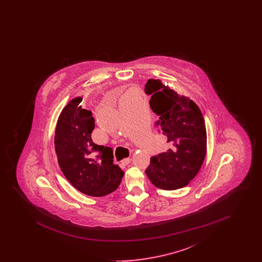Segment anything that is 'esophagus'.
<instances>
[{"label":"esophagus","mask_w":262,"mask_h":262,"mask_svg":"<svg viewBox=\"0 0 262 262\" xmlns=\"http://www.w3.org/2000/svg\"><path fill=\"white\" fill-rule=\"evenodd\" d=\"M121 163H122L123 165H127V164L130 163V159H129V158H125V159L122 160V162Z\"/></svg>","instance_id":"obj_1"}]
</instances>
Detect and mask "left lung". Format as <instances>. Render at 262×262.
Wrapping results in <instances>:
<instances>
[{
  "label": "left lung",
  "mask_w": 262,
  "mask_h": 262,
  "mask_svg": "<svg viewBox=\"0 0 262 262\" xmlns=\"http://www.w3.org/2000/svg\"><path fill=\"white\" fill-rule=\"evenodd\" d=\"M145 92L151 95V110L159 117L155 125L167 136V150L150 158L145 173L160 189L186 187L200 172L206 155L203 116L192 100L179 95L160 79H148Z\"/></svg>",
  "instance_id": "8db88e82"
}]
</instances>
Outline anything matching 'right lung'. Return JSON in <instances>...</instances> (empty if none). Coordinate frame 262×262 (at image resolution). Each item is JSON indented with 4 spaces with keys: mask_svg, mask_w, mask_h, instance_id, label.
<instances>
[{
    "mask_svg": "<svg viewBox=\"0 0 262 262\" xmlns=\"http://www.w3.org/2000/svg\"><path fill=\"white\" fill-rule=\"evenodd\" d=\"M83 96L68 102L55 129V151L62 174L80 192L95 198L105 196L120 186L124 172L113 164V150L92 141V113L81 107ZM98 150L97 159L93 152Z\"/></svg>",
    "mask_w": 262,
    "mask_h": 262,
    "instance_id": "right-lung-1",
    "label": "right lung"
}]
</instances>
